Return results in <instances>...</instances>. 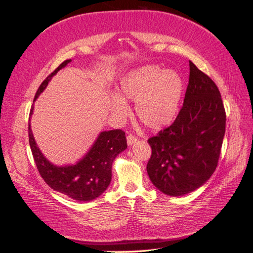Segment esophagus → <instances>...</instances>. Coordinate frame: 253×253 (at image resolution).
Instances as JSON below:
<instances>
[{"label":"esophagus","mask_w":253,"mask_h":253,"mask_svg":"<svg viewBox=\"0 0 253 253\" xmlns=\"http://www.w3.org/2000/svg\"><path fill=\"white\" fill-rule=\"evenodd\" d=\"M126 141H127L128 145H132V144H134L137 141V137L132 135V134H129V135L126 136Z\"/></svg>","instance_id":"34e87169"}]
</instances>
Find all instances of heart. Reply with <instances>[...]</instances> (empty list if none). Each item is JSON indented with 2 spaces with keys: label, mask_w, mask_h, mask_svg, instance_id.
Wrapping results in <instances>:
<instances>
[{
  "label": "heart",
  "mask_w": 253,
  "mask_h": 253,
  "mask_svg": "<svg viewBox=\"0 0 253 253\" xmlns=\"http://www.w3.org/2000/svg\"><path fill=\"white\" fill-rule=\"evenodd\" d=\"M183 94V81L178 73L158 65H144L126 74L112 97L114 116L121 119L128 113L125 100L135 101V111L141 124L158 131L172 124Z\"/></svg>",
  "instance_id": "1"
}]
</instances>
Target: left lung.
Listing matches in <instances>:
<instances>
[{
    "mask_svg": "<svg viewBox=\"0 0 253 253\" xmlns=\"http://www.w3.org/2000/svg\"><path fill=\"white\" fill-rule=\"evenodd\" d=\"M189 83L173 124L149 138V177L159 191L181 196L202 187L215 171L226 131L216 84L189 61Z\"/></svg>",
    "mask_w": 253,
    "mask_h": 253,
    "instance_id": "8db88e82",
    "label": "left lung"
}]
</instances>
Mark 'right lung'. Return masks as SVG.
<instances>
[{
  "label": "right lung",
  "mask_w": 253,
  "mask_h": 253,
  "mask_svg": "<svg viewBox=\"0 0 253 253\" xmlns=\"http://www.w3.org/2000/svg\"><path fill=\"white\" fill-rule=\"evenodd\" d=\"M71 61L65 60L41 83L36 93L34 102L46 88L53 76ZM33 113L34 104L30 109V117ZM28 137L36 166L44 181L57 192L78 202L93 201L108 189L112 180L113 162L119 153L127 148L126 133L124 131L121 129L104 131L98 135L94 144L78 163L58 167L48 162L38 148L30 127V122L28 125Z\"/></svg>",
  "instance_id": "right-lung-1"
}]
</instances>
